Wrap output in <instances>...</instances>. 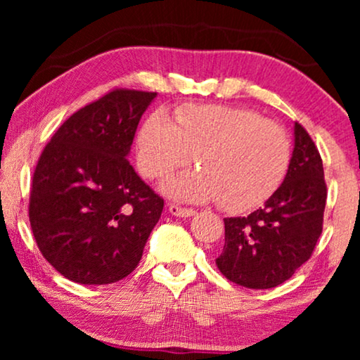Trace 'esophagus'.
Returning a JSON list of instances; mask_svg holds the SVG:
<instances>
[{"mask_svg":"<svg viewBox=\"0 0 360 360\" xmlns=\"http://www.w3.org/2000/svg\"><path fill=\"white\" fill-rule=\"evenodd\" d=\"M169 211L174 216H179V218H188V216L195 214V210L185 208V206H180V205H170Z\"/></svg>","mask_w":360,"mask_h":360,"instance_id":"34e87169","label":"esophagus"}]
</instances>
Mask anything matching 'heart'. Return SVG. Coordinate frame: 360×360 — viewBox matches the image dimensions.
I'll use <instances>...</instances> for the list:
<instances>
[{
  "instance_id": "1",
  "label": "heart",
  "mask_w": 360,
  "mask_h": 360,
  "mask_svg": "<svg viewBox=\"0 0 360 360\" xmlns=\"http://www.w3.org/2000/svg\"><path fill=\"white\" fill-rule=\"evenodd\" d=\"M200 170L167 180L175 198L218 200L226 211L252 210L282 184L290 164V141L277 122L243 106L196 105L147 117L137 139V167L147 179H162L190 162Z\"/></svg>"
}]
</instances>
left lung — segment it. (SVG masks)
Wrapping results in <instances>:
<instances>
[{"instance_id":"left-lung-1","label":"left lung","mask_w":360,"mask_h":360,"mask_svg":"<svg viewBox=\"0 0 360 360\" xmlns=\"http://www.w3.org/2000/svg\"><path fill=\"white\" fill-rule=\"evenodd\" d=\"M326 196L321 155L307 129L295 122V149L283 184L262 208L224 219L219 272L245 288L283 283L316 248Z\"/></svg>"}]
</instances>
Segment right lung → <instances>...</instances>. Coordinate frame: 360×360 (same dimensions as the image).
Here are the masks:
<instances>
[{"instance_id":"obj_1","label":"right lung","mask_w":360,"mask_h":360,"mask_svg":"<svg viewBox=\"0 0 360 360\" xmlns=\"http://www.w3.org/2000/svg\"><path fill=\"white\" fill-rule=\"evenodd\" d=\"M154 91L116 88L83 106L44 147L32 175L29 221L44 257L83 285H108L137 267L164 200L129 160Z\"/></svg>"}]
</instances>
